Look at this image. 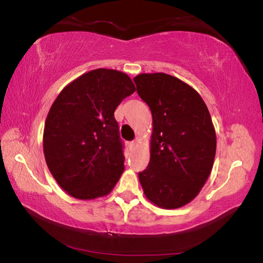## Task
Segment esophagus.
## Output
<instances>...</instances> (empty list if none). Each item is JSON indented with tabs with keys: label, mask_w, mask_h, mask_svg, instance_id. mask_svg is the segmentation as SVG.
<instances>
[{
	"label": "esophagus",
	"mask_w": 263,
	"mask_h": 263,
	"mask_svg": "<svg viewBox=\"0 0 263 263\" xmlns=\"http://www.w3.org/2000/svg\"><path fill=\"white\" fill-rule=\"evenodd\" d=\"M135 146H136V141H131V142H128V147H130L131 149L135 148Z\"/></svg>",
	"instance_id": "esophagus-1"
}]
</instances>
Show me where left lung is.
Here are the masks:
<instances>
[{
    "instance_id": "8db88e82",
    "label": "left lung",
    "mask_w": 263,
    "mask_h": 263,
    "mask_svg": "<svg viewBox=\"0 0 263 263\" xmlns=\"http://www.w3.org/2000/svg\"><path fill=\"white\" fill-rule=\"evenodd\" d=\"M153 118L151 158L139 173L146 198L162 209H179L199 194L210 176L217 139L210 112L188 83L166 73L133 79Z\"/></svg>"
}]
</instances>
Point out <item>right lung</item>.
Segmentation results:
<instances>
[{"instance_id": "add662e5", "label": "right lung", "mask_w": 263, "mask_h": 263, "mask_svg": "<svg viewBox=\"0 0 263 263\" xmlns=\"http://www.w3.org/2000/svg\"><path fill=\"white\" fill-rule=\"evenodd\" d=\"M135 91L127 74L97 68L68 83L53 102L44 127V157L58 184L72 197H103L123 174L114 112Z\"/></svg>"}]
</instances>
